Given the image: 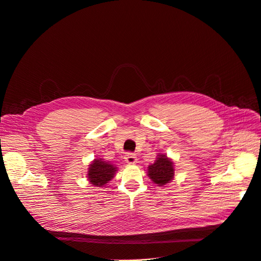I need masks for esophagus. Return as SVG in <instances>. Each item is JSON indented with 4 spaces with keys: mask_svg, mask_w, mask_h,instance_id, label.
I'll return each mask as SVG.
<instances>
[{
    "mask_svg": "<svg viewBox=\"0 0 261 261\" xmlns=\"http://www.w3.org/2000/svg\"><path fill=\"white\" fill-rule=\"evenodd\" d=\"M125 161H126V163H128V164H135V163L137 162V158H136V155H135L134 153L128 152V153H126V155H125Z\"/></svg>",
    "mask_w": 261,
    "mask_h": 261,
    "instance_id": "34e87169",
    "label": "esophagus"
}]
</instances>
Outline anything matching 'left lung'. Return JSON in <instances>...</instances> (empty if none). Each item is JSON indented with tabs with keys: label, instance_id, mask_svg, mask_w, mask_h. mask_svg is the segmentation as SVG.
<instances>
[{
	"label": "left lung",
	"instance_id": "1",
	"mask_svg": "<svg viewBox=\"0 0 261 261\" xmlns=\"http://www.w3.org/2000/svg\"><path fill=\"white\" fill-rule=\"evenodd\" d=\"M148 175L156 185H167L169 181L172 180L173 175H174L173 163L169 159H167L166 155H159V158L155 161V163L149 166Z\"/></svg>",
	"mask_w": 261,
	"mask_h": 261
}]
</instances>
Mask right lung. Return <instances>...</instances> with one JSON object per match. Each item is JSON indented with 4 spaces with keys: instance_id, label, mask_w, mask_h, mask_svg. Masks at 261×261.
Returning <instances> with one entry per match:
<instances>
[{
    "instance_id": "1",
    "label": "right lung",
    "mask_w": 261,
    "mask_h": 261,
    "mask_svg": "<svg viewBox=\"0 0 261 261\" xmlns=\"http://www.w3.org/2000/svg\"><path fill=\"white\" fill-rule=\"evenodd\" d=\"M115 171L116 168L108 162L102 161L101 159L94 160L88 171L89 181L96 187L105 186V184L110 181L114 176Z\"/></svg>"
}]
</instances>
